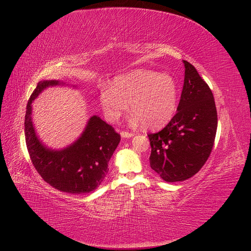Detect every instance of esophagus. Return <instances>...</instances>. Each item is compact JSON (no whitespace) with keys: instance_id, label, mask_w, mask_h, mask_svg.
Returning a JSON list of instances; mask_svg holds the SVG:
<instances>
[{"instance_id":"1","label":"esophagus","mask_w":251,"mask_h":251,"mask_svg":"<svg viewBox=\"0 0 251 251\" xmlns=\"http://www.w3.org/2000/svg\"><path fill=\"white\" fill-rule=\"evenodd\" d=\"M121 135H122L123 138H131L132 136H134L132 132H127V131H122Z\"/></svg>"}]
</instances>
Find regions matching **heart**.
Here are the masks:
<instances>
[{"label":"heart","instance_id":"1","mask_svg":"<svg viewBox=\"0 0 251 251\" xmlns=\"http://www.w3.org/2000/svg\"><path fill=\"white\" fill-rule=\"evenodd\" d=\"M179 87L176 80L159 72L138 70L114 78L111 87L103 88L99 101L106 120L116 123L128 111L130 124L146 128L167 125L177 109Z\"/></svg>","mask_w":251,"mask_h":251}]
</instances>
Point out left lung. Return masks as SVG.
Here are the masks:
<instances>
[{
    "mask_svg": "<svg viewBox=\"0 0 251 251\" xmlns=\"http://www.w3.org/2000/svg\"><path fill=\"white\" fill-rule=\"evenodd\" d=\"M177 112L156 134H149L150 165L166 182L183 181L203 166L216 137L218 117L213 93L186 61Z\"/></svg>",
    "mask_w": 251,
    "mask_h": 251,
    "instance_id": "8db88e82",
    "label": "left lung"
}]
</instances>
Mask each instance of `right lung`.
<instances>
[{"instance_id": "1", "label": "right lung", "mask_w": 251, "mask_h": 251, "mask_svg": "<svg viewBox=\"0 0 251 251\" xmlns=\"http://www.w3.org/2000/svg\"><path fill=\"white\" fill-rule=\"evenodd\" d=\"M60 85L66 83L42 80L29 98L24 123L27 150L39 175L52 187L69 194L91 193L108 173V162L121 136L98 115H93L81 136L66 148L55 150L44 145L35 131L31 104L47 88Z\"/></svg>"}]
</instances>
